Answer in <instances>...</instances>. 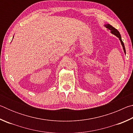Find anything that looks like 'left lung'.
<instances>
[{
    "mask_svg": "<svg viewBox=\"0 0 133 133\" xmlns=\"http://www.w3.org/2000/svg\"><path fill=\"white\" fill-rule=\"evenodd\" d=\"M104 26L105 27V28L107 29L108 30H110V33H111V34L115 35L117 37L119 40H120V41L121 42V44L123 46V50H124V52L125 54V46H124V44L123 42L122 41V39H121V35L120 34V32L117 30L116 29H115L114 28H113L111 25H110V24H104Z\"/></svg>",
    "mask_w": 133,
    "mask_h": 133,
    "instance_id": "obj_1",
    "label": "left lung"
}]
</instances>
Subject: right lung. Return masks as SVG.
<instances>
[{"label":"right lung","instance_id":"add662e5","mask_svg":"<svg viewBox=\"0 0 133 133\" xmlns=\"http://www.w3.org/2000/svg\"><path fill=\"white\" fill-rule=\"evenodd\" d=\"M13 37H14V36H13Z\"/></svg>","mask_w":133,"mask_h":133}]
</instances>
